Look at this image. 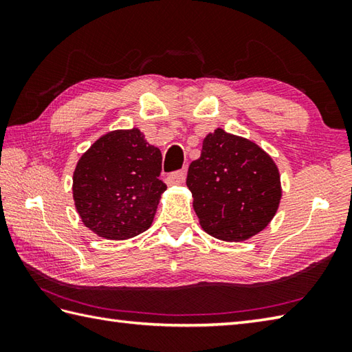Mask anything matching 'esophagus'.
I'll return each instance as SVG.
<instances>
[{"label": "esophagus", "mask_w": 352, "mask_h": 352, "mask_svg": "<svg viewBox=\"0 0 352 352\" xmlns=\"http://www.w3.org/2000/svg\"><path fill=\"white\" fill-rule=\"evenodd\" d=\"M184 170H177V172H172L166 177V184L172 186V184H182L184 182Z\"/></svg>", "instance_id": "obj_1"}]
</instances>
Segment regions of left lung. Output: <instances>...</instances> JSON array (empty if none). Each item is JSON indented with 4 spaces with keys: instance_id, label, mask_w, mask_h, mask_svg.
Instances as JSON below:
<instances>
[{
    "instance_id": "8db88e82",
    "label": "left lung",
    "mask_w": 352,
    "mask_h": 352,
    "mask_svg": "<svg viewBox=\"0 0 352 352\" xmlns=\"http://www.w3.org/2000/svg\"><path fill=\"white\" fill-rule=\"evenodd\" d=\"M186 184L201 228L226 242L248 241L265 230L283 195L272 157L256 142L222 129L203 140Z\"/></svg>"
}]
</instances>
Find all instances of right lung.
I'll list each match as a JSON object with an SVG mask.
<instances>
[{
	"mask_svg": "<svg viewBox=\"0 0 352 352\" xmlns=\"http://www.w3.org/2000/svg\"><path fill=\"white\" fill-rule=\"evenodd\" d=\"M160 149L139 129L113 130L80 157L72 197L85 226L109 241L144 233L154 221L166 184L159 180Z\"/></svg>",
	"mask_w": 352,
	"mask_h": 352,
	"instance_id": "1",
	"label": "right lung"
}]
</instances>
